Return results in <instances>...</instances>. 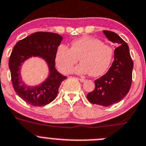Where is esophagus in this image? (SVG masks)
<instances>
[{"label": "esophagus", "mask_w": 146, "mask_h": 146, "mask_svg": "<svg viewBox=\"0 0 146 146\" xmlns=\"http://www.w3.org/2000/svg\"><path fill=\"white\" fill-rule=\"evenodd\" d=\"M78 80H80V81L81 82H84L86 81V80L84 78V77H81V78H78Z\"/></svg>", "instance_id": "esophagus-1"}]
</instances>
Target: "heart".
<instances>
[{
  "label": "heart",
  "mask_w": 146,
  "mask_h": 146,
  "mask_svg": "<svg viewBox=\"0 0 146 146\" xmlns=\"http://www.w3.org/2000/svg\"><path fill=\"white\" fill-rule=\"evenodd\" d=\"M113 57V49L108 44L94 37L84 36L73 40L70 48L59 46L55 54V62L64 74H68L78 62L74 72L77 74H88L98 77L104 74Z\"/></svg>",
  "instance_id": "1"
}]
</instances>
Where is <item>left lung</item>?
<instances>
[{
	"mask_svg": "<svg viewBox=\"0 0 146 146\" xmlns=\"http://www.w3.org/2000/svg\"><path fill=\"white\" fill-rule=\"evenodd\" d=\"M110 41L115 45L112 66L100 78L95 81V88L88 93L89 102L108 107L117 103L127 95L132 84L133 62L127 43L117 34L103 31Z\"/></svg>",
	"mask_w": 146,
	"mask_h": 146,
	"instance_id": "1",
	"label": "left lung"
}]
</instances>
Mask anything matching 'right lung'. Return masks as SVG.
Here are the masks:
<instances>
[{"mask_svg": "<svg viewBox=\"0 0 146 146\" xmlns=\"http://www.w3.org/2000/svg\"><path fill=\"white\" fill-rule=\"evenodd\" d=\"M62 37L51 32L34 33L16 43L9 58V69L13 89L26 103L35 107L44 106L56 98L60 84L66 77L55 69V54ZM38 56L45 60L50 74L41 84L28 86L20 77V66L26 59Z\"/></svg>", "mask_w": 146, "mask_h": 146, "instance_id": "add662e5", "label": "right lung"}]
</instances>
